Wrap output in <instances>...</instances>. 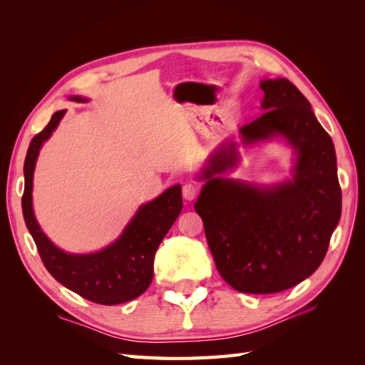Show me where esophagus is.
Wrapping results in <instances>:
<instances>
[{"label":"esophagus","mask_w":365,"mask_h":365,"mask_svg":"<svg viewBox=\"0 0 365 365\" xmlns=\"http://www.w3.org/2000/svg\"><path fill=\"white\" fill-rule=\"evenodd\" d=\"M197 193H200V187L192 182H187L182 185V197L185 201H193L196 200Z\"/></svg>","instance_id":"obj_1"}]
</instances>
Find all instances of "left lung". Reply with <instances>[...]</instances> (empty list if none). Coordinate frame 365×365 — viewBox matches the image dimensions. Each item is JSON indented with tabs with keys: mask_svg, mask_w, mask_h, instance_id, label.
Listing matches in <instances>:
<instances>
[{
	"mask_svg": "<svg viewBox=\"0 0 365 365\" xmlns=\"http://www.w3.org/2000/svg\"><path fill=\"white\" fill-rule=\"evenodd\" d=\"M260 88L267 113L242 128V137L248 145L284 135L297 150L292 180L259 189L215 178L233 164L231 148L210 161L195 202L219 274L245 294L282 292L312 275L341 216L334 141L311 103L288 79L263 81Z\"/></svg>",
	"mask_w": 365,
	"mask_h": 365,
	"instance_id": "8db88e82",
	"label": "left lung"
}]
</instances>
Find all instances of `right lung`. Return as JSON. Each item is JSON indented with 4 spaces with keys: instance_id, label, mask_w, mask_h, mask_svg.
I'll return each instance as SVG.
<instances>
[{
    "instance_id": "1",
    "label": "right lung",
    "mask_w": 365,
    "mask_h": 365,
    "mask_svg": "<svg viewBox=\"0 0 365 365\" xmlns=\"http://www.w3.org/2000/svg\"><path fill=\"white\" fill-rule=\"evenodd\" d=\"M81 102L82 98L74 97ZM65 109L54 113L48 125L33 137L24 163L23 215L47 271L65 288L97 304H120L145 292L153 279V257L182 208L181 185H173L157 200L141 205L113 245L94 254H67L42 233L31 208L33 170L39 149L56 129Z\"/></svg>"
}]
</instances>
